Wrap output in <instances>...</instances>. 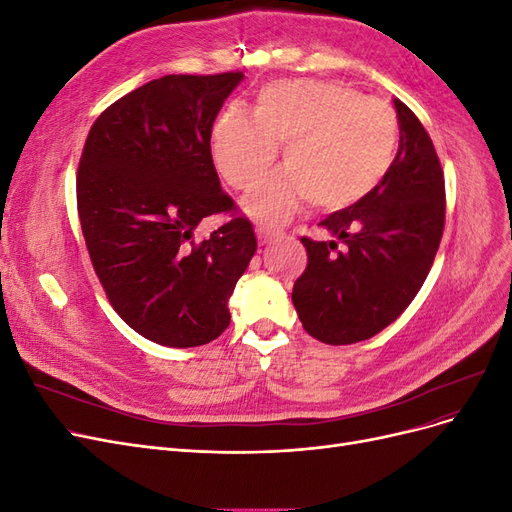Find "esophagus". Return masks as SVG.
<instances>
[{
  "mask_svg": "<svg viewBox=\"0 0 512 512\" xmlns=\"http://www.w3.org/2000/svg\"><path fill=\"white\" fill-rule=\"evenodd\" d=\"M256 235H258V241H260V243H269V241H273L277 235H280V230L269 228V226H258Z\"/></svg>",
  "mask_w": 512,
  "mask_h": 512,
  "instance_id": "34e87169",
  "label": "esophagus"
}]
</instances>
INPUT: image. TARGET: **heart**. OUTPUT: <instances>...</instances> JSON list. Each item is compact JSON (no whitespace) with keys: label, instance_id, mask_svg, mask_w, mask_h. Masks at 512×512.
<instances>
[{"label":"heart","instance_id":"b5f03b06","mask_svg":"<svg viewBox=\"0 0 512 512\" xmlns=\"http://www.w3.org/2000/svg\"><path fill=\"white\" fill-rule=\"evenodd\" d=\"M284 145V170L260 179L245 207L280 222L303 200L339 211L374 192L397 156L399 123L389 104L342 83L284 79L260 91L254 117L230 106L215 119L211 153L224 181L245 190Z\"/></svg>","mask_w":512,"mask_h":512}]
</instances>
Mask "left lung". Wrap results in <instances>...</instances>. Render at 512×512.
I'll list each match as a JSON object with an SVG mask.
<instances>
[{"mask_svg":"<svg viewBox=\"0 0 512 512\" xmlns=\"http://www.w3.org/2000/svg\"><path fill=\"white\" fill-rule=\"evenodd\" d=\"M399 149L389 175L359 203L320 226L333 237H301L307 267L292 286L303 329L329 346L374 337L412 303L444 230V173L427 130L395 100Z\"/></svg>","mask_w":512,"mask_h":512,"instance_id":"left-lung-1","label":"left lung"}]
</instances>
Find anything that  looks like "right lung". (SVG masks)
<instances>
[{
  "label": "right lung",
  "instance_id": "1",
  "mask_svg": "<svg viewBox=\"0 0 512 512\" xmlns=\"http://www.w3.org/2000/svg\"><path fill=\"white\" fill-rule=\"evenodd\" d=\"M241 79L232 70L149 81L100 113L81 153L76 207L91 265L115 312L162 346L220 337L256 252L252 222L211 158L213 121ZM209 214L227 222L196 242Z\"/></svg>",
  "mask_w": 512,
  "mask_h": 512
}]
</instances>
